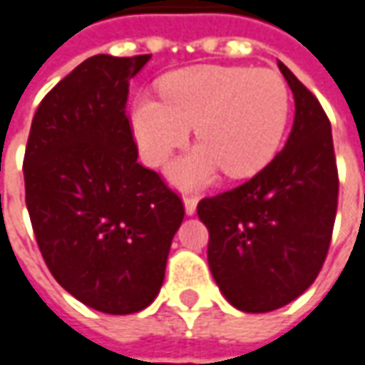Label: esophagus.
Masks as SVG:
<instances>
[{
	"label": "esophagus",
	"mask_w": 365,
	"mask_h": 365,
	"mask_svg": "<svg viewBox=\"0 0 365 365\" xmlns=\"http://www.w3.org/2000/svg\"><path fill=\"white\" fill-rule=\"evenodd\" d=\"M183 205H185V213H187V215H193L195 209H197V197L185 195V197H183Z\"/></svg>",
	"instance_id": "esophagus-1"
}]
</instances>
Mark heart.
<instances>
[{"label":"heart","mask_w":365,"mask_h":365,"mask_svg":"<svg viewBox=\"0 0 365 365\" xmlns=\"http://www.w3.org/2000/svg\"><path fill=\"white\" fill-rule=\"evenodd\" d=\"M162 98L140 94L130 124L140 156L162 165L190 138L200 146L170 165L183 187L213 180L219 168L229 178L257 174L271 162L289 120V88L272 71L251 67H193L162 81Z\"/></svg>","instance_id":"heart-1"}]
</instances>
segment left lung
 I'll list each match as a JSON object with an SVG mask.
<instances>
[{"label":"left lung","instance_id":"obj_1","mask_svg":"<svg viewBox=\"0 0 365 365\" xmlns=\"http://www.w3.org/2000/svg\"><path fill=\"white\" fill-rule=\"evenodd\" d=\"M294 96L284 148L235 190L205 197L207 261L223 297L243 312H271L298 298L324 264L338 207L330 120L318 98L279 61Z\"/></svg>","mask_w":365,"mask_h":365}]
</instances>
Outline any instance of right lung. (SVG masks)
<instances>
[{
	"instance_id": "obj_1",
	"label": "right lung",
	"mask_w": 365,
	"mask_h": 365,
	"mask_svg": "<svg viewBox=\"0 0 365 365\" xmlns=\"http://www.w3.org/2000/svg\"><path fill=\"white\" fill-rule=\"evenodd\" d=\"M152 55L83 61L41 101L25 148V203L58 284L104 314L154 302L183 203L138 164L130 78Z\"/></svg>"
}]
</instances>
